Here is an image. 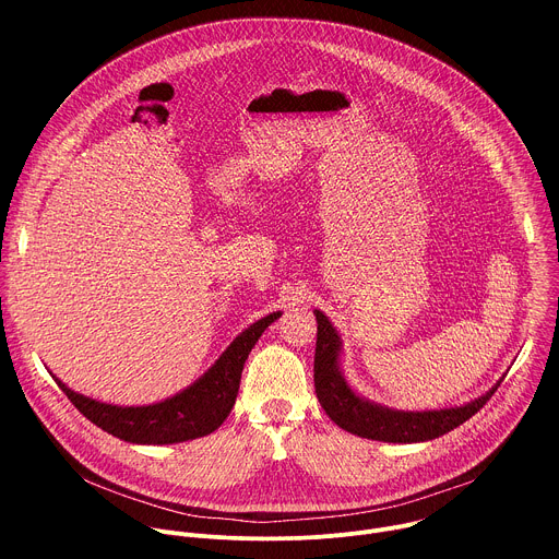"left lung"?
<instances>
[{"label": "left lung", "mask_w": 559, "mask_h": 559, "mask_svg": "<svg viewBox=\"0 0 559 559\" xmlns=\"http://www.w3.org/2000/svg\"><path fill=\"white\" fill-rule=\"evenodd\" d=\"M316 313V356H313V384L318 403L325 414L345 431L380 442H425L449 433L451 429L466 423L480 412L489 397L498 391L500 382L473 403L440 412H395L382 405H373L356 395L345 382L338 369L341 336L332 328L330 318L313 309Z\"/></svg>", "instance_id": "8db88e82"}]
</instances>
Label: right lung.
Wrapping results in <instances>:
<instances>
[{
    "label": "right lung",
    "instance_id": "right-lung-1",
    "mask_svg": "<svg viewBox=\"0 0 559 559\" xmlns=\"http://www.w3.org/2000/svg\"><path fill=\"white\" fill-rule=\"evenodd\" d=\"M278 316L281 311H274L250 325L194 384L156 405L117 407L97 403L93 397L68 389L59 378H52L79 412L119 440L132 444H175L203 438L218 429L229 416L238 384H241L243 365L261 334Z\"/></svg>",
    "mask_w": 559,
    "mask_h": 559
}]
</instances>
